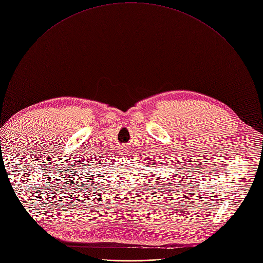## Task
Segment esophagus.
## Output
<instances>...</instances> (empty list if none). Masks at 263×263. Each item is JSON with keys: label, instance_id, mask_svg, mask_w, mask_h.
<instances>
[{"label": "esophagus", "instance_id": "34e87169", "mask_svg": "<svg viewBox=\"0 0 263 263\" xmlns=\"http://www.w3.org/2000/svg\"><path fill=\"white\" fill-rule=\"evenodd\" d=\"M122 155H124V156L128 155V151H126V149H125V150H123V152H122Z\"/></svg>", "mask_w": 263, "mask_h": 263}]
</instances>
